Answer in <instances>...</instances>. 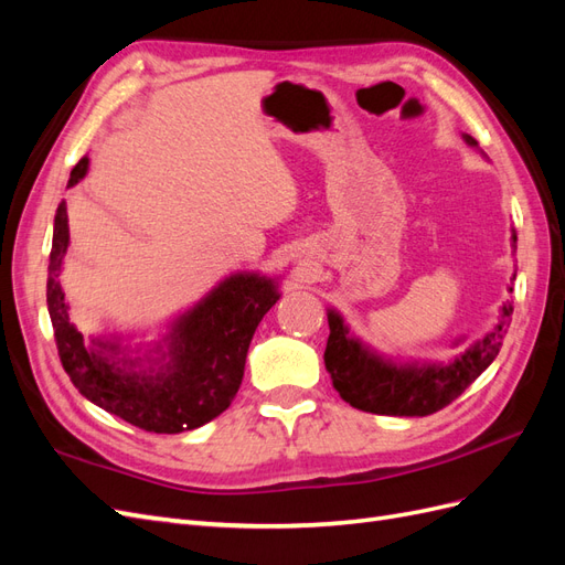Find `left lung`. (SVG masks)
I'll return each instance as SVG.
<instances>
[{
	"mask_svg": "<svg viewBox=\"0 0 565 565\" xmlns=\"http://www.w3.org/2000/svg\"><path fill=\"white\" fill-rule=\"evenodd\" d=\"M461 139L478 150L473 136ZM511 247L516 252V231L511 228ZM516 280V273L514 278ZM509 285V292H511ZM514 306L502 303L500 318L492 330L471 347L452 355L448 363L431 361H393L374 351L361 337H355L339 311L328 309L330 337L324 347V367H328L334 388L349 405L372 415L388 417H426L452 403L461 391L473 384L481 372L498 358L504 334L509 330Z\"/></svg>",
	"mask_w": 565,
	"mask_h": 565,
	"instance_id": "left-lung-1",
	"label": "left lung"
}]
</instances>
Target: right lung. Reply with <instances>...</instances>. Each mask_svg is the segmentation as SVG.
Wrapping results in <instances>:
<instances>
[{
  "instance_id": "1",
  "label": "right lung",
  "mask_w": 565,
  "mask_h": 565,
  "mask_svg": "<svg viewBox=\"0 0 565 565\" xmlns=\"http://www.w3.org/2000/svg\"><path fill=\"white\" fill-rule=\"evenodd\" d=\"M87 172L89 158L84 156L67 188ZM65 210L61 202L54 216L46 306L61 363L75 388L106 413L152 434L191 431L218 417L243 384L249 341L280 299V278L256 270L233 273L169 322V332L146 349H131L117 334L87 341L67 316L58 280L71 245Z\"/></svg>"
}]
</instances>
